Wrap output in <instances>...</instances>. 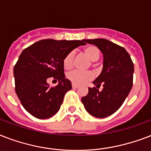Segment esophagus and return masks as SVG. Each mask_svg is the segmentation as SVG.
<instances>
[{"label":"esophagus","instance_id":"obj_1","mask_svg":"<svg viewBox=\"0 0 151 151\" xmlns=\"http://www.w3.org/2000/svg\"><path fill=\"white\" fill-rule=\"evenodd\" d=\"M72 88H74V89H76V88H78V85L73 84V85H72Z\"/></svg>","mask_w":151,"mask_h":151}]
</instances>
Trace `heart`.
Returning <instances> with one entry per match:
<instances>
[{
	"mask_svg": "<svg viewBox=\"0 0 151 151\" xmlns=\"http://www.w3.org/2000/svg\"><path fill=\"white\" fill-rule=\"evenodd\" d=\"M83 54L87 57L88 59L92 62L97 61L100 56V51L96 46L88 45L86 48H84ZM73 61H74V52H69L66 55L63 59V66L65 69L69 70L71 69L73 66ZM66 78L71 82L77 85H81L89 82L92 80L93 74L90 71H78L73 70L69 72L66 74Z\"/></svg>",
	"mask_w": 151,
	"mask_h": 151,
	"instance_id": "b5f03b06",
	"label": "heart"
}]
</instances>
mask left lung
Segmentation results:
<instances>
[{
	"label": "left lung",
	"mask_w": 151,
	"mask_h": 151,
	"mask_svg": "<svg viewBox=\"0 0 151 151\" xmlns=\"http://www.w3.org/2000/svg\"><path fill=\"white\" fill-rule=\"evenodd\" d=\"M97 46L103 55V68L93 81L96 87L88 88L81 98L85 110L99 118L108 117L119 109L130 92L133 83L134 65L123 47L103 38L85 40ZM103 85L99 92L98 88Z\"/></svg>",
	"instance_id": "8db88e82"
}]
</instances>
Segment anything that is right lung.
I'll return each mask as SVG.
<instances>
[{"label": "right lung", "instance_id": "add662e5", "mask_svg": "<svg viewBox=\"0 0 151 151\" xmlns=\"http://www.w3.org/2000/svg\"><path fill=\"white\" fill-rule=\"evenodd\" d=\"M82 41L41 40L22 51L14 66L15 89L27 112L39 119L55 114L71 82L65 78L63 59ZM50 77L59 81L52 87L47 83Z\"/></svg>", "mask_w": 151, "mask_h": 151}]
</instances>
